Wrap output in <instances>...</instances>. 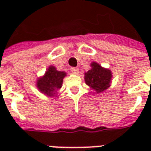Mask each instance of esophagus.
<instances>
[{"instance_id":"obj_1","label":"esophagus","mask_w":151,"mask_h":151,"mask_svg":"<svg viewBox=\"0 0 151 151\" xmlns=\"http://www.w3.org/2000/svg\"><path fill=\"white\" fill-rule=\"evenodd\" d=\"M71 71H72L73 73H74V74H78L79 73L78 68H71Z\"/></svg>"}]
</instances>
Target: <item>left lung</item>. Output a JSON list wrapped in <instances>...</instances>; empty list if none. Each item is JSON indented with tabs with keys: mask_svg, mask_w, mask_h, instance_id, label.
<instances>
[{
	"mask_svg": "<svg viewBox=\"0 0 151 151\" xmlns=\"http://www.w3.org/2000/svg\"><path fill=\"white\" fill-rule=\"evenodd\" d=\"M91 69L85 73L86 84L93 89L96 94L105 91L110 87L112 78V73L109 69L102 67L99 63L93 62L91 64Z\"/></svg>",
	"mask_w": 151,
	"mask_h": 151,
	"instance_id": "left-lung-1",
	"label": "left lung"
}]
</instances>
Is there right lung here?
Listing matches in <instances>:
<instances>
[{
  "mask_svg": "<svg viewBox=\"0 0 151 151\" xmlns=\"http://www.w3.org/2000/svg\"><path fill=\"white\" fill-rule=\"evenodd\" d=\"M66 76L64 71H58L56 67L50 65L45 73L36 81V86L42 94L47 97H56V93L61 88L63 79Z\"/></svg>",
  "mask_w": 151,
  "mask_h": 151,
  "instance_id": "1",
  "label": "right lung"
}]
</instances>
